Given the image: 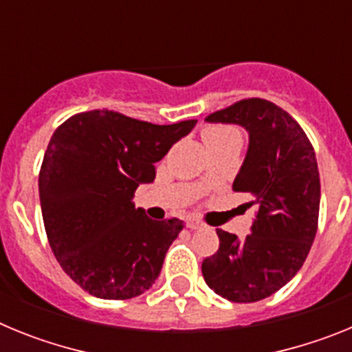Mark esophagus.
Wrapping results in <instances>:
<instances>
[{
    "mask_svg": "<svg viewBox=\"0 0 352 352\" xmlns=\"http://www.w3.org/2000/svg\"><path fill=\"white\" fill-rule=\"evenodd\" d=\"M186 227H188V229H192V231H195V229H201V227H203V223L199 222V220L190 219V220H186Z\"/></svg>",
    "mask_w": 352,
    "mask_h": 352,
    "instance_id": "1",
    "label": "esophagus"
}]
</instances>
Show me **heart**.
<instances>
[{
    "mask_svg": "<svg viewBox=\"0 0 352 352\" xmlns=\"http://www.w3.org/2000/svg\"><path fill=\"white\" fill-rule=\"evenodd\" d=\"M232 135H238V132L232 129H227V126H208V129L203 130V139L206 144L219 142L226 138H232Z\"/></svg>",
    "mask_w": 352,
    "mask_h": 352,
    "instance_id": "heart-1",
    "label": "heart"
}]
</instances>
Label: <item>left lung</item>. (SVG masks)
Instances as JSON below:
<instances>
[{"label":"left lung","mask_w":352,"mask_h":352,"mask_svg":"<svg viewBox=\"0 0 352 352\" xmlns=\"http://www.w3.org/2000/svg\"><path fill=\"white\" fill-rule=\"evenodd\" d=\"M248 132L232 190L247 192L256 220L243 241L217 229L219 250L203 261L210 289L234 303H254L284 287L303 266L319 220L321 182L314 148L298 121L263 98H245L206 118Z\"/></svg>","instance_id":"obj_1"}]
</instances>
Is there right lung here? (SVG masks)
Returning <instances> with one entry per match:
<instances>
[{"label": "right lung", "instance_id": "add662e5", "mask_svg": "<svg viewBox=\"0 0 352 352\" xmlns=\"http://www.w3.org/2000/svg\"><path fill=\"white\" fill-rule=\"evenodd\" d=\"M195 123L153 125L96 109L52 133L38 176L43 226L61 268L91 296L130 300L160 275L183 222L148 219L132 199Z\"/></svg>", "mask_w": 352, "mask_h": 352}]
</instances>
